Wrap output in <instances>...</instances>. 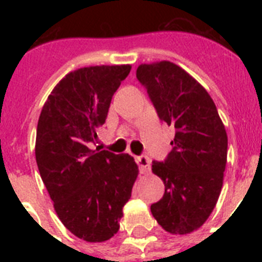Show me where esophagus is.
<instances>
[{
	"label": "esophagus",
	"mask_w": 262,
	"mask_h": 262,
	"mask_svg": "<svg viewBox=\"0 0 262 262\" xmlns=\"http://www.w3.org/2000/svg\"><path fill=\"white\" fill-rule=\"evenodd\" d=\"M136 163H138L140 173H148L151 170V160L148 159L147 156H138L136 157Z\"/></svg>",
	"instance_id": "34e87169"
}]
</instances>
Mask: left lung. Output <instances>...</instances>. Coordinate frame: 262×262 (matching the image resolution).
<instances>
[{
	"label": "left lung",
	"mask_w": 262,
	"mask_h": 262,
	"mask_svg": "<svg viewBox=\"0 0 262 262\" xmlns=\"http://www.w3.org/2000/svg\"><path fill=\"white\" fill-rule=\"evenodd\" d=\"M136 77L160 119L176 129L168 157L152 163L165 193L151 206V212L165 231L186 235L207 221L221 194L228 145L226 128L210 94L181 67L165 60L142 64Z\"/></svg>",
	"instance_id": "1"
}]
</instances>
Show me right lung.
Listing matches in <instances>:
<instances>
[{
  "mask_svg": "<svg viewBox=\"0 0 262 262\" xmlns=\"http://www.w3.org/2000/svg\"><path fill=\"white\" fill-rule=\"evenodd\" d=\"M129 71L127 64L71 72L53 88L38 120L35 156L41 180L61 223L89 243L118 232L139 173L128 154L90 148Z\"/></svg>",
  "mask_w": 262,
  "mask_h": 262,
  "instance_id": "add662e5",
  "label": "right lung"
}]
</instances>
